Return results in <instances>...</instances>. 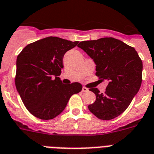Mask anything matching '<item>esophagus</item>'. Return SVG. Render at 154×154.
<instances>
[{"label": "esophagus", "mask_w": 154, "mask_h": 154, "mask_svg": "<svg viewBox=\"0 0 154 154\" xmlns=\"http://www.w3.org/2000/svg\"><path fill=\"white\" fill-rule=\"evenodd\" d=\"M88 89L86 88V87H83V88H82V92H88Z\"/></svg>", "instance_id": "esophagus-1"}]
</instances>
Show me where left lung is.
I'll list each match as a JSON object with an SVG mask.
<instances>
[{"label": "left lung", "mask_w": 154, "mask_h": 154, "mask_svg": "<svg viewBox=\"0 0 154 154\" xmlns=\"http://www.w3.org/2000/svg\"><path fill=\"white\" fill-rule=\"evenodd\" d=\"M96 66V75L107 80L106 91L100 93L90 88L96 101L88 109L100 119L110 120L125 112L139 90L142 81V62L135 49L122 41L112 38L82 41L77 46Z\"/></svg>", "instance_id": "8db88e82"}]
</instances>
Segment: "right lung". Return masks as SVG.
<instances>
[{
	"label": "right lung",
	"instance_id": "obj_1",
	"mask_svg": "<svg viewBox=\"0 0 154 154\" xmlns=\"http://www.w3.org/2000/svg\"><path fill=\"white\" fill-rule=\"evenodd\" d=\"M78 45V41L50 36L28 44L17 56L16 89L26 108L36 118H55L71 96L82 89L78 82L64 85L58 77L64 54Z\"/></svg>",
	"mask_w": 154,
	"mask_h": 154
}]
</instances>
